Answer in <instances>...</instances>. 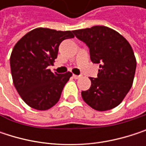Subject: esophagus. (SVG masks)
<instances>
[{
    "instance_id": "obj_1",
    "label": "esophagus",
    "mask_w": 146,
    "mask_h": 146,
    "mask_svg": "<svg viewBox=\"0 0 146 146\" xmlns=\"http://www.w3.org/2000/svg\"><path fill=\"white\" fill-rule=\"evenodd\" d=\"M73 77L75 78V79H78V78H81V75H76V74H73Z\"/></svg>"
}]
</instances>
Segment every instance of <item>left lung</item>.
Segmentation results:
<instances>
[{
	"instance_id": "obj_1",
	"label": "left lung",
	"mask_w": 146,
	"mask_h": 146,
	"mask_svg": "<svg viewBox=\"0 0 146 146\" xmlns=\"http://www.w3.org/2000/svg\"><path fill=\"white\" fill-rule=\"evenodd\" d=\"M73 34L88 45L92 62L100 64L97 78H90V88L81 92L83 100L100 111L117 106L131 89L136 69L130 44L106 26L78 29Z\"/></svg>"
}]
</instances>
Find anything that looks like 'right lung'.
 Here are the masks:
<instances>
[{
	"instance_id": "obj_1",
	"label": "right lung",
	"mask_w": 146,
	"mask_h": 146,
	"mask_svg": "<svg viewBox=\"0 0 146 146\" xmlns=\"http://www.w3.org/2000/svg\"><path fill=\"white\" fill-rule=\"evenodd\" d=\"M73 31L37 28L21 38L10 57L12 77L21 98L30 107L44 111L55 106L72 73H52L49 66L57 57L61 42Z\"/></svg>"
}]
</instances>
